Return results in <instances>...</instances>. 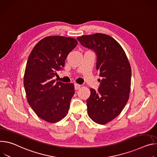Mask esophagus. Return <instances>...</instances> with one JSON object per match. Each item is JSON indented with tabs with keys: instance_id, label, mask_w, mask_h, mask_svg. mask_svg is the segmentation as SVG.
Here are the masks:
<instances>
[{
	"instance_id": "34e87169",
	"label": "esophagus",
	"mask_w": 157,
	"mask_h": 157,
	"mask_svg": "<svg viewBox=\"0 0 157 157\" xmlns=\"http://www.w3.org/2000/svg\"><path fill=\"white\" fill-rule=\"evenodd\" d=\"M74 87H75V90H77L80 89V85H78V84H77V83H75V84H74Z\"/></svg>"
}]
</instances>
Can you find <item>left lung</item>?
I'll list each match as a JSON object with an SVG mask.
<instances>
[{
    "instance_id": "obj_1",
    "label": "left lung",
    "mask_w": 157,
    "mask_h": 157,
    "mask_svg": "<svg viewBox=\"0 0 157 157\" xmlns=\"http://www.w3.org/2000/svg\"><path fill=\"white\" fill-rule=\"evenodd\" d=\"M81 45L96 54V69L102 77L97 90L90 89L87 113L95 123L105 124L117 117L129 98L131 68L125 52L112 37L95 33L77 37Z\"/></svg>"
}]
</instances>
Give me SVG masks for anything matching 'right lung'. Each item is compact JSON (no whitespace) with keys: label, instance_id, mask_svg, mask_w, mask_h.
<instances>
[{"label":"right lung","instance_id":"obj_1","mask_svg":"<svg viewBox=\"0 0 157 157\" xmlns=\"http://www.w3.org/2000/svg\"><path fill=\"white\" fill-rule=\"evenodd\" d=\"M77 45L74 38L49 36L36 44L28 58L24 77L27 101L48 122H57L68 112L74 85L56 82L54 77L63 70L68 54Z\"/></svg>","mask_w":157,"mask_h":157}]
</instances>
